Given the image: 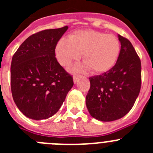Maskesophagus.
<instances>
[{"instance_id":"34e87169","label":"esophagus","mask_w":153,"mask_h":153,"mask_svg":"<svg viewBox=\"0 0 153 153\" xmlns=\"http://www.w3.org/2000/svg\"><path fill=\"white\" fill-rule=\"evenodd\" d=\"M79 76H76V75H74V83H76V82H77L78 81V79H79Z\"/></svg>"}]
</instances>
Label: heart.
<instances>
[{
  "label": "heart",
  "instance_id": "b5f03b06",
  "mask_svg": "<svg viewBox=\"0 0 153 153\" xmlns=\"http://www.w3.org/2000/svg\"><path fill=\"white\" fill-rule=\"evenodd\" d=\"M120 52V43L117 36L93 30L76 31L70 37H63L56 47L58 62L67 66L78 60L83 53L85 67L93 73L106 72L117 62ZM82 67H73L79 70Z\"/></svg>",
  "mask_w": 153,
  "mask_h": 153
}]
</instances>
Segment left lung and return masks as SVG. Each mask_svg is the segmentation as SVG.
<instances>
[{
    "instance_id": "left-lung-1",
    "label": "left lung",
    "mask_w": 153,
    "mask_h": 153,
    "mask_svg": "<svg viewBox=\"0 0 153 153\" xmlns=\"http://www.w3.org/2000/svg\"><path fill=\"white\" fill-rule=\"evenodd\" d=\"M121 44L116 64L107 72L90 77L86 97L91 117L103 122L123 117L130 111L141 88V61L128 39L118 35Z\"/></svg>"
}]
</instances>
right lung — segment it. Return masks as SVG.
I'll use <instances>...</instances> for the list:
<instances>
[{"mask_svg":"<svg viewBox=\"0 0 153 153\" xmlns=\"http://www.w3.org/2000/svg\"><path fill=\"white\" fill-rule=\"evenodd\" d=\"M67 29L65 26L31 35L12 57V97L28 118L40 120L53 116L74 86L72 76L55 57L57 42Z\"/></svg>","mask_w":153,"mask_h":153,"instance_id":"right-lung-1","label":"right lung"}]
</instances>
